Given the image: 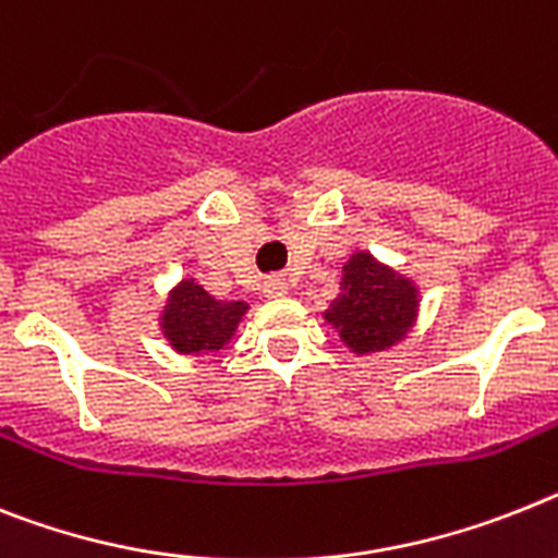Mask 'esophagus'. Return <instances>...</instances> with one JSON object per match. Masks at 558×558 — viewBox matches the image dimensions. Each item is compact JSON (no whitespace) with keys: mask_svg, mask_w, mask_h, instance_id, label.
I'll list each match as a JSON object with an SVG mask.
<instances>
[{"mask_svg":"<svg viewBox=\"0 0 558 558\" xmlns=\"http://www.w3.org/2000/svg\"><path fill=\"white\" fill-rule=\"evenodd\" d=\"M264 294L266 298H287L289 283L283 278H269L264 283Z\"/></svg>","mask_w":558,"mask_h":558,"instance_id":"obj_1","label":"esophagus"}]
</instances>
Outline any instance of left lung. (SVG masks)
I'll return each instance as SVG.
<instances>
[{"label": "left lung", "mask_w": 558, "mask_h": 558, "mask_svg": "<svg viewBox=\"0 0 558 558\" xmlns=\"http://www.w3.org/2000/svg\"><path fill=\"white\" fill-rule=\"evenodd\" d=\"M420 315V287L380 264L372 252H351L343 264L340 294L323 312V320L340 335L357 357L402 343Z\"/></svg>", "instance_id": "1"}]
</instances>
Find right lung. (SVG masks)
Listing matches in <instances>:
<instances>
[{
  "label": "right lung",
  "instance_id": "obj_1",
  "mask_svg": "<svg viewBox=\"0 0 558 558\" xmlns=\"http://www.w3.org/2000/svg\"><path fill=\"white\" fill-rule=\"evenodd\" d=\"M246 308L243 301H215L198 280L181 278L163 301L158 329L172 351L198 357L221 351L235 337Z\"/></svg>",
  "mask_w": 558,
  "mask_h": 558
}]
</instances>
